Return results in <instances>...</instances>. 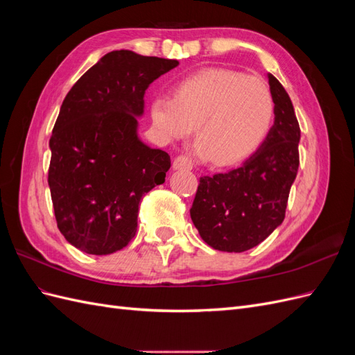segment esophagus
Segmentation results:
<instances>
[{
    "mask_svg": "<svg viewBox=\"0 0 355 355\" xmlns=\"http://www.w3.org/2000/svg\"><path fill=\"white\" fill-rule=\"evenodd\" d=\"M173 168L175 170H191L192 161L187 155H178L173 159Z\"/></svg>",
    "mask_w": 355,
    "mask_h": 355,
    "instance_id": "obj_1",
    "label": "esophagus"
}]
</instances>
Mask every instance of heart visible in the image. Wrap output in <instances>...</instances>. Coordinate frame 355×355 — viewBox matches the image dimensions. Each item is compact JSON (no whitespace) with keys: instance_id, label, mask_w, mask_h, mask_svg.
<instances>
[{"instance_id":"heart-1","label":"heart","mask_w":355,"mask_h":355,"mask_svg":"<svg viewBox=\"0 0 355 355\" xmlns=\"http://www.w3.org/2000/svg\"><path fill=\"white\" fill-rule=\"evenodd\" d=\"M275 116L268 85L241 72L204 69L182 78L173 96L151 102L159 136L179 141L196 128L198 155L214 166H230L252 155L266 139Z\"/></svg>"}]
</instances>
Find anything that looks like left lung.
<instances>
[{
  "instance_id": "1",
  "label": "left lung",
  "mask_w": 355,
  "mask_h": 355,
  "mask_svg": "<svg viewBox=\"0 0 355 355\" xmlns=\"http://www.w3.org/2000/svg\"><path fill=\"white\" fill-rule=\"evenodd\" d=\"M268 83L275 102L271 132L243 166L200 178L189 211L201 239L220 252L253 249L280 227L297 175L300 128L293 105L272 73Z\"/></svg>"
}]
</instances>
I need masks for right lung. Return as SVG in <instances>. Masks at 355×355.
Listing matches in <instances>:
<instances>
[{
	"instance_id": "1",
	"label": "right lung",
	"mask_w": 355,
	"mask_h": 355,
	"mask_svg": "<svg viewBox=\"0 0 355 355\" xmlns=\"http://www.w3.org/2000/svg\"><path fill=\"white\" fill-rule=\"evenodd\" d=\"M178 60L130 50L105 55L72 85L50 137L49 187L58 228L89 254L135 237L141 198L164 184L170 155L137 136L149 84Z\"/></svg>"
}]
</instances>
